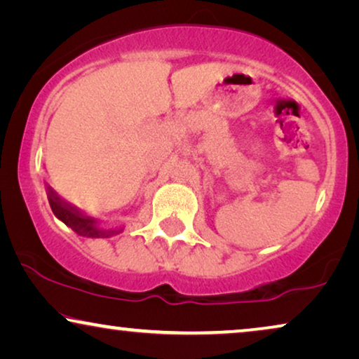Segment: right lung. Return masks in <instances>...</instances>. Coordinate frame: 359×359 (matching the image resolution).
Listing matches in <instances>:
<instances>
[{
  "instance_id": "obj_1",
  "label": "right lung",
  "mask_w": 359,
  "mask_h": 359,
  "mask_svg": "<svg viewBox=\"0 0 359 359\" xmlns=\"http://www.w3.org/2000/svg\"><path fill=\"white\" fill-rule=\"evenodd\" d=\"M47 199L48 204H50L52 212L55 214L58 220H62L67 227H70L73 232L78 235H83V237H91V238H107L112 237V235L121 233L124 227L119 229H104L100 225V220L95 217H90L85 212H81L76 205H73L60 198L55 191H53L50 186H47Z\"/></svg>"
}]
</instances>
